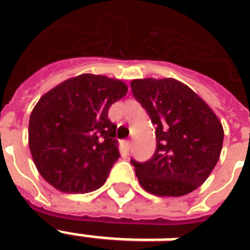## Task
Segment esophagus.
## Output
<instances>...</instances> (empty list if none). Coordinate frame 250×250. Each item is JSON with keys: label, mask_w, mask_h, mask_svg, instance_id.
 <instances>
[{"label": "esophagus", "mask_w": 250, "mask_h": 250, "mask_svg": "<svg viewBox=\"0 0 250 250\" xmlns=\"http://www.w3.org/2000/svg\"><path fill=\"white\" fill-rule=\"evenodd\" d=\"M124 146H125V150H126L127 153H129V150H130V147H132V144H130V141H125Z\"/></svg>", "instance_id": "esophagus-1"}]
</instances>
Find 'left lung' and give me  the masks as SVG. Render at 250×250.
Returning a JSON list of instances; mask_svg holds the SVG:
<instances>
[{
	"mask_svg": "<svg viewBox=\"0 0 250 250\" xmlns=\"http://www.w3.org/2000/svg\"><path fill=\"white\" fill-rule=\"evenodd\" d=\"M133 95L157 126L153 158L133 161L142 188L183 196L206 182L220 158L224 130L211 106L175 79H134Z\"/></svg>",
	"mask_w": 250,
	"mask_h": 250,
	"instance_id": "1",
	"label": "left lung"
}]
</instances>
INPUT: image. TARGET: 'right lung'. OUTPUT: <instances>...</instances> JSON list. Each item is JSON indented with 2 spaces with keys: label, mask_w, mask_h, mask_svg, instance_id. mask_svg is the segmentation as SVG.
Returning <instances> with one entry per match:
<instances>
[{
  "label": "right lung",
  "mask_w": 250,
  "mask_h": 250,
  "mask_svg": "<svg viewBox=\"0 0 250 250\" xmlns=\"http://www.w3.org/2000/svg\"><path fill=\"white\" fill-rule=\"evenodd\" d=\"M127 85L104 75L83 74L44 93L29 121V147L39 174L67 194H85L104 185L120 157L110 105Z\"/></svg>",
  "instance_id": "right-lung-1"
}]
</instances>
